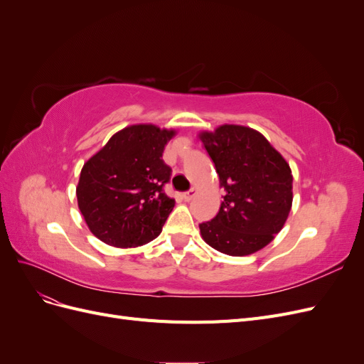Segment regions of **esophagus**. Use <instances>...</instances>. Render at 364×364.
<instances>
[{
    "instance_id": "esophagus-1",
    "label": "esophagus",
    "mask_w": 364,
    "mask_h": 364,
    "mask_svg": "<svg viewBox=\"0 0 364 364\" xmlns=\"http://www.w3.org/2000/svg\"><path fill=\"white\" fill-rule=\"evenodd\" d=\"M197 191H199V190H197L196 188V186H193V188L190 190V191H186V193H183V200L185 202H190V200H193L194 199V197H196V194H197Z\"/></svg>"
}]
</instances>
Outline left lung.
Returning <instances> with one entry per match:
<instances>
[{
  "mask_svg": "<svg viewBox=\"0 0 364 364\" xmlns=\"http://www.w3.org/2000/svg\"><path fill=\"white\" fill-rule=\"evenodd\" d=\"M200 139L226 191L218 214L200 223L215 250L245 257L267 246L282 229L293 202L290 165L259 132L225 124Z\"/></svg>",
  "mask_w": 364,
  "mask_h": 364,
  "instance_id": "obj_1",
  "label": "left lung"
}]
</instances>
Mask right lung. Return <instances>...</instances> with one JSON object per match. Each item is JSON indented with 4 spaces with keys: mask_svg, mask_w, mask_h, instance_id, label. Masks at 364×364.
Returning a JSON list of instances; mask_svg holds the SVG:
<instances>
[{
    "mask_svg": "<svg viewBox=\"0 0 364 364\" xmlns=\"http://www.w3.org/2000/svg\"><path fill=\"white\" fill-rule=\"evenodd\" d=\"M174 130L129 126L87 161L77 185V203L91 232L115 247L155 240L174 206L164 193L171 168L162 159Z\"/></svg>",
    "mask_w": 364,
    "mask_h": 364,
    "instance_id": "right-lung-1",
    "label": "right lung"
}]
</instances>
